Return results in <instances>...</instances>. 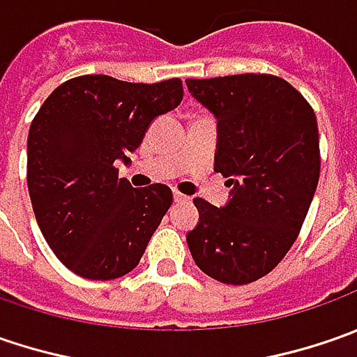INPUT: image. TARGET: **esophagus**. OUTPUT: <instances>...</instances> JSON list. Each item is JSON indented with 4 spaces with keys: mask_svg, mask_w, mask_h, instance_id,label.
<instances>
[{
    "mask_svg": "<svg viewBox=\"0 0 357 357\" xmlns=\"http://www.w3.org/2000/svg\"><path fill=\"white\" fill-rule=\"evenodd\" d=\"M188 197H185V195H181V192H174V202H188Z\"/></svg>",
    "mask_w": 357,
    "mask_h": 357,
    "instance_id": "1",
    "label": "esophagus"
}]
</instances>
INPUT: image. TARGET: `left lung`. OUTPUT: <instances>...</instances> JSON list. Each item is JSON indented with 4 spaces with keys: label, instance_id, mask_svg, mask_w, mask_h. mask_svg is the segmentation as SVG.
Segmentation results:
<instances>
[{
    "label": "left lung",
    "instance_id": "left-lung-1",
    "mask_svg": "<svg viewBox=\"0 0 357 357\" xmlns=\"http://www.w3.org/2000/svg\"><path fill=\"white\" fill-rule=\"evenodd\" d=\"M216 119L214 171L232 186L225 206L195 199L186 234L197 266L225 284L266 276L294 244L320 178L318 123L308 101L274 75L186 79Z\"/></svg>",
    "mask_w": 357,
    "mask_h": 357
}]
</instances>
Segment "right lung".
<instances>
[{"mask_svg": "<svg viewBox=\"0 0 357 357\" xmlns=\"http://www.w3.org/2000/svg\"><path fill=\"white\" fill-rule=\"evenodd\" d=\"M183 101L181 79L127 83L83 75L53 91L27 137V188L55 256L77 276L113 280L139 264L172 204L167 185L132 188L119 160Z\"/></svg>", "mask_w": 357, "mask_h": 357, "instance_id": "right-lung-1", "label": "right lung"}]
</instances>
